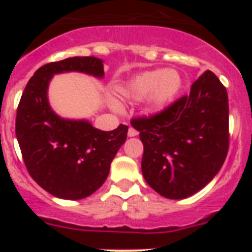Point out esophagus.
I'll return each mask as SVG.
<instances>
[{
    "mask_svg": "<svg viewBox=\"0 0 252 252\" xmlns=\"http://www.w3.org/2000/svg\"><path fill=\"white\" fill-rule=\"evenodd\" d=\"M127 133H128V136L133 137V136H136V135L139 132H137V131L135 130V128H133V127H130V128H128V132Z\"/></svg>",
    "mask_w": 252,
    "mask_h": 252,
    "instance_id": "obj_1",
    "label": "esophagus"
}]
</instances>
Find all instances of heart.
<instances>
[{"instance_id":"b5f03b06","label":"heart","mask_w":252,"mask_h":252,"mask_svg":"<svg viewBox=\"0 0 252 252\" xmlns=\"http://www.w3.org/2000/svg\"><path fill=\"white\" fill-rule=\"evenodd\" d=\"M183 79L174 69H153L140 73L125 84L121 90L124 98L140 102L150 97L154 107L164 106L180 92Z\"/></svg>"}]
</instances>
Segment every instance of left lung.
<instances>
[{"label":"left lung","mask_w":252,"mask_h":252,"mask_svg":"<svg viewBox=\"0 0 252 252\" xmlns=\"http://www.w3.org/2000/svg\"><path fill=\"white\" fill-rule=\"evenodd\" d=\"M144 145L142 175L162 197L184 199L216 177L228 151V97L215 73L151 117L131 121Z\"/></svg>","instance_id":"left-lung-1"}]
</instances>
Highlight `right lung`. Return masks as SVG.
Masks as SVG:
<instances>
[{
	"label": "right lung",
	"instance_id": "add662e5",
	"mask_svg": "<svg viewBox=\"0 0 252 252\" xmlns=\"http://www.w3.org/2000/svg\"><path fill=\"white\" fill-rule=\"evenodd\" d=\"M69 72L102 79L103 60L66 58L37 69L17 107L16 137L31 178L51 195L75 201L90 197L104 183L128 127L121 124L112 131H102L88 120L57 115L49 103V83L55 74Z\"/></svg>",
	"mask_w": 252,
	"mask_h": 252
}]
</instances>
